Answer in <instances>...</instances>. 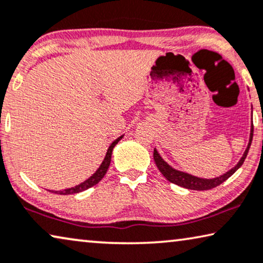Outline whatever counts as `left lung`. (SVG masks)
<instances>
[{
  "mask_svg": "<svg viewBox=\"0 0 263 263\" xmlns=\"http://www.w3.org/2000/svg\"><path fill=\"white\" fill-rule=\"evenodd\" d=\"M253 134H254V127L252 124V128H250L249 143H248V146H247V149L245 151V153H243L241 160H239V161L237 162V165H236L234 168L229 170L227 173H224L220 177H217V178H212V179L199 178V177L192 176V174L182 172V171H178L176 168H173L172 166L168 165V163H167L165 160L161 158V155L159 154L157 148H154V153H153L154 161H155V163H157V167L159 168L160 172H161L162 176L165 177L168 181L173 182V184L181 186V187H184V189L196 190V191H205V190H211L226 181L228 178H230L231 176H233L236 171H237L239 167L243 165L247 155H248L250 144H252Z\"/></svg>",
  "mask_w": 263,
  "mask_h": 263,
  "instance_id": "1",
  "label": "left lung"
}]
</instances>
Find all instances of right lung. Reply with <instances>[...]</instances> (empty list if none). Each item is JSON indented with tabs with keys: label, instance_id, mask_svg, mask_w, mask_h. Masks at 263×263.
<instances>
[{
	"label": "right lung",
	"instance_id": "1",
	"mask_svg": "<svg viewBox=\"0 0 263 263\" xmlns=\"http://www.w3.org/2000/svg\"><path fill=\"white\" fill-rule=\"evenodd\" d=\"M123 136L124 135H121L120 138H117L111 144H110L108 151H106L104 160L101 163V166L98 167L96 172H95L89 179H86V180L83 181L82 184L76 185V186H73V187H70V189H65V190H63V191H51V190H48V191L52 192V193H57V195H74V193L83 192V191H85V190L92 187V186L98 184V182H100L102 179H103V177L105 176V173H106V171H108V168H109L110 161H111V154H112L114 147H115L116 144L120 142V140L122 139Z\"/></svg>",
	"mask_w": 263,
	"mask_h": 263
}]
</instances>
